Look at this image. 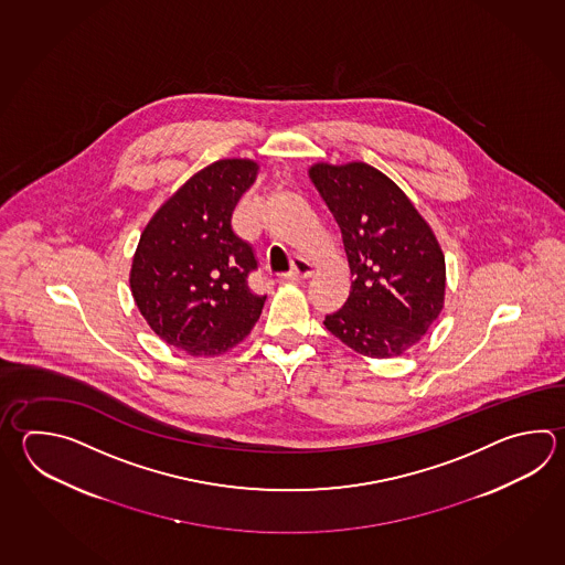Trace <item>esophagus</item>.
Wrapping results in <instances>:
<instances>
[{
  "mask_svg": "<svg viewBox=\"0 0 565 565\" xmlns=\"http://www.w3.org/2000/svg\"><path fill=\"white\" fill-rule=\"evenodd\" d=\"M311 271H313V267H311L308 259H303V257H294L291 269L284 274V279H303V277L311 276Z\"/></svg>",
  "mask_w": 565,
  "mask_h": 565,
  "instance_id": "34e87169",
  "label": "esophagus"
}]
</instances>
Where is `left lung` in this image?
Returning a JSON list of instances; mask_svg holds the SVG:
<instances>
[{
    "instance_id": "left-lung-1",
    "label": "left lung",
    "mask_w": 565,
    "mask_h": 565,
    "mask_svg": "<svg viewBox=\"0 0 565 565\" xmlns=\"http://www.w3.org/2000/svg\"><path fill=\"white\" fill-rule=\"evenodd\" d=\"M310 177L342 231L350 274L344 306L328 332L364 356H401L445 301V255L398 184L366 162L313 164Z\"/></svg>"
}]
</instances>
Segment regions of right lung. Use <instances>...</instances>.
<instances>
[{"instance_id": "add662e5", "label": "right lung", "mask_w": 565, "mask_h": 565, "mask_svg": "<svg viewBox=\"0 0 565 565\" xmlns=\"http://www.w3.org/2000/svg\"><path fill=\"white\" fill-rule=\"evenodd\" d=\"M247 159L213 162L162 205L140 235L130 289L154 334L191 356H217L252 332L265 298L249 288L252 243L231 225L254 184Z\"/></svg>"}]
</instances>
